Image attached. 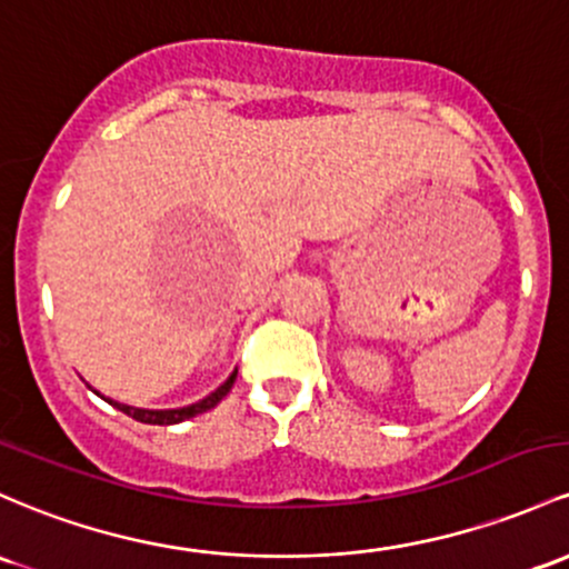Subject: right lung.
<instances>
[{
	"label": "right lung",
	"instance_id": "add662e5",
	"mask_svg": "<svg viewBox=\"0 0 569 569\" xmlns=\"http://www.w3.org/2000/svg\"><path fill=\"white\" fill-rule=\"evenodd\" d=\"M234 378H237V372L229 376L227 383L218 386L213 395L199 399L197 405H189V408H180V410H140V408H129V405H118V402H110V405H116L118 410H123V413L132 416L134 421H140V423H159V427H170V423H180V421H186V418L208 413L210 408H216V405L229 395V389L234 386Z\"/></svg>",
	"mask_w": 569,
	"mask_h": 569
}]
</instances>
